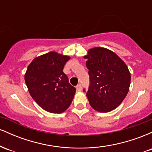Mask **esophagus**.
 I'll use <instances>...</instances> for the list:
<instances>
[{
  "label": "esophagus",
  "mask_w": 152,
  "mask_h": 152,
  "mask_svg": "<svg viewBox=\"0 0 152 152\" xmlns=\"http://www.w3.org/2000/svg\"><path fill=\"white\" fill-rule=\"evenodd\" d=\"M76 90L77 91H81V89H82V86H81V84H78L77 86H76Z\"/></svg>",
  "instance_id": "1"
}]
</instances>
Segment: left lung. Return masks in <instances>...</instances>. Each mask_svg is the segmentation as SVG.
<instances>
[{
    "label": "left lung",
    "mask_w": 152,
    "mask_h": 152,
    "mask_svg": "<svg viewBox=\"0 0 152 152\" xmlns=\"http://www.w3.org/2000/svg\"><path fill=\"white\" fill-rule=\"evenodd\" d=\"M86 65L90 84L86 93L90 105L99 112H109L123 102L129 89L131 74L116 53L101 47L88 50Z\"/></svg>",
    "instance_id": "left-lung-1"
}]
</instances>
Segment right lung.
<instances>
[{
  "mask_svg": "<svg viewBox=\"0 0 152 152\" xmlns=\"http://www.w3.org/2000/svg\"><path fill=\"white\" fill-rule=\"evenodd\" d=\"M69 59V56L51 51L34 58L28 66L25 81L29 93L48 112L60 114L72 102L76 88L63 71Z\"/></svg>",
  "mask_w": 152,
  "mask_h": 152,
  "instance_id": "add662e5",
  "label": "right lung"
}]
</instances>
